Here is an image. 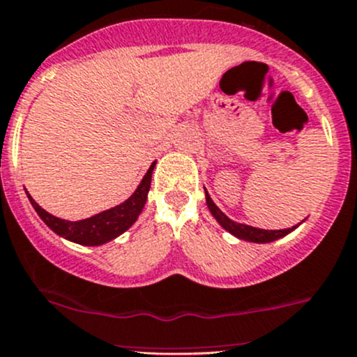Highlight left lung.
Masks as SVG:
<instances>
[{
  "mask_svg": "<svg viewBox=\"0 0 357 357\" xmlns=\"http://www.w3.org/2000/svg\"><path fill=\"white\" fill-rule=\"evenodd\" d=\"M206 204H208V208H210L211 215L217 218V222L222 225V227L225 229V231H229L231 234H234L236 238L245 239V241L271 243V241H274V239H278V238H283V236H287L288 232H291L295 227H297V225H295V227L280 229V231H266V229H257V227H252V225L238 224V222L231 220L227 215L222 213V211L218 210L217 204L211 201L210 194H208V192H206Z\"/></svg>",
  "mask_w": 357,
  "mask_h": 357,
  "instance_id": "8db88e82",
  "label": "left lung"
}]
</instances>
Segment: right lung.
I'll list each match as a JSON object with an SVG mask.
<instances>
[{
    "instance_id": "add662e5",
    "label": "right lung",
    "mask_w": 357,
    "mask_h": 357,
    "mask_svg": "<svg viewBox=\"0 0 357 357\" xmlns=\"http://www.w3.org/2000/svg\"><path fill=\"white\" fill-rule=\"evenodd\" d=\"M154 165L156 163L151 165V168L147 170V174L144 175L142 182L139 183L135 192H133L125 203L118 204V206L111 208V210L102 211V213L98 215H93V217L90 218H84V220L69 222L54 217V215H50L48 211H45L29 194H27V196H29L31 204H33L34 210L38 211L41 220H43L52 231L57 232L59 236L69 239V241L79 243V245H104V243L111 241V239L123 234V232H125L126 229L132 227L133 222L137 220V217L140 215V211H142L144 204H146L147 201V192H149Z\"/></svg>"
}]
</instances>
